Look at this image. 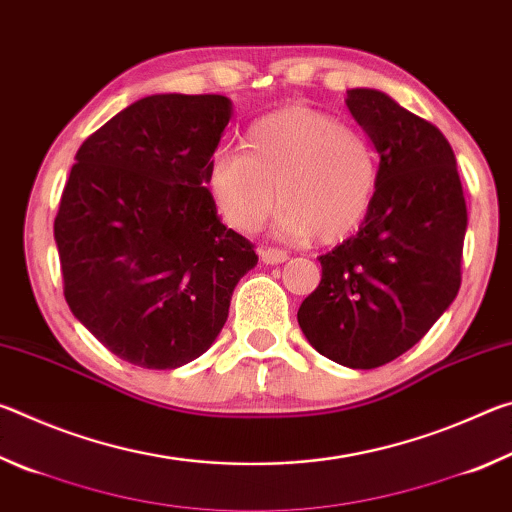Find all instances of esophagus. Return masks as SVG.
I'll list each match as a JSON object with an SVG mask.
<instances>
[{
	"label": "esophagus",
	"instance_id": "34e87169",
	"mask_svg": "<svg viewBox=\"0 0 512 512\" xmlns=\"http://www.w3.org/2000/svg\"><path fill=\"white\" fill-rule=\"evenodd\" d=\"M259 257H262L264 264H282L289 259V253L282 248H262L259 250Z\"/></svg>",
	"mask_w": 512,
	"mask_h": 512
}]
</instances>
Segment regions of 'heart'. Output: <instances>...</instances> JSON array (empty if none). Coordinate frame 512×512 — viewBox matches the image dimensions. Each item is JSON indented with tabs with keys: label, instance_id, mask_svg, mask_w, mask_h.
<instances>
[{
	"label": "heart",
	"instance_id": "1",
	"mask_svg": "<svg viewBox=\"0 0 512 512\" xmlns=\"http://www.w3.org/2000/svg\"><path fill=\"white\" fill-rule=\"evenodd\" d=\"M244 149H223L207 164L205 185L223 221L255 232L284 203L275 230L284 237L341 241L366 221L379 187L370 137L307 106L257 119Z\"/></svg>",
	"mask_w": 512,
	"mask_h": 512
}]
</instances>
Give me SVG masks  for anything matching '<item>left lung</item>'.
<instances>
[{"instance_id": "8db88e82", "label": "left lung", "mask_w": 512, "mask_h": 512, "mask_svg": "<svg viewBox=\"0 0 512 512\" xmlns=\"http://www.w3.org/2000/svg\"><path fill=\"white\" fill-rule=\"evenodd\" d=\"M345 103L379 153V187L357 235L318 257L323 277L298 323L327 359L370 370L411 350L454 302L467 207L452 146L431 121L368 88Z\"/></svg>"}]
</instances>
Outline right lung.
Listing matches in <instances>:
<instances>
[{
  "label": "right lung",
  "mask_w": 512,
  "mask_h": 512,
  "mask_svg": "<svg viewBox=\"0 0 512 512\" xmlns=\"http://www.w3.org/2000/svg\"><path fill=\"white\" fill-rule=\"evenodd\" d=\"M230 115L221 94L144 97L92 133L69 171L54 221L65 300L133 366L201 357L257 264L205 185Z\"/></svg>",
  "instance_id": "obj_1"
}]
</instances>
